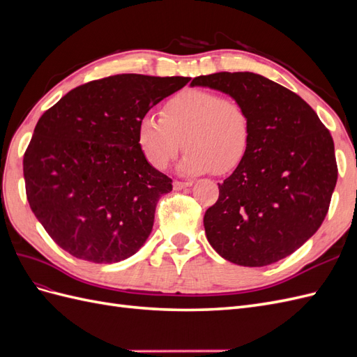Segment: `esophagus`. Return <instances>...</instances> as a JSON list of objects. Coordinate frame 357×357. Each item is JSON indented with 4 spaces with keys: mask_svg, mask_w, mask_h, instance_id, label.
<instances>
[{
    "mask_svg": "<svg viewBox=\"0 0 357 357\" xmlns=\"http://www.w3.org/2000/svg\"><path fill=\"white\" fill-rule=\"evenodd\" d=\"M192 186V181H174V189L176 190H181Z\"/></svg>",
    "mask_w": 357,
    "mask_h": 357,
    "instance_id": "obj_1",
    "label": "esophagus"
}]
</instances>
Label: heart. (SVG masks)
Masks as SVG:
<instances>
[{"label": "heart", "instance_id": "heart-1", "mask_svg": "<svg viewBox=\"0 0 357 357\" xmlns=\"http://www.w3.org/2000/svg\"><path fill=\"white\" fill-rule=\"evenodd\" d=\"M250 116L243 102L205 89H185L162 105L160 119L144 116L137 142L150 165L165 169L181 149L178 171L199 176L228 174L241 164L250 144Z\"/></svg>", "mask_w": 357, "mask_h": 357}]
</instances>
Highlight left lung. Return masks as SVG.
<instances>
[{"label": "left lung", "mask_w": 357, "mask_h": 357, "mask_svg": "<svg viewBox=\"0 0 357 357\" xmlns=\"http://www.w3.org/2000/svg\"><path fill=\"white\" fill-rule=\"evenodd\" d=\"M238 100L250 116V144L219 199L205 211L211 247L241 266H265L294 253L325 220L338 168L333 139L299 95L255 73L199 75Z\"/></svg>", "instance_id": "left-lung-1"}]
</instances>
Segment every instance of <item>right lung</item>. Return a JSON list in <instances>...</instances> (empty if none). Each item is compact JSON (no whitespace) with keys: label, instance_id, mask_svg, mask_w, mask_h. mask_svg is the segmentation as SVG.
<instances>
[{"label":"right lung","instance_id":"1","mask_svg":"<svg viewBox=\"0 0 357 357\" xmlns=\"http://www.w3.org/2000/svg\"><path fill=\"white\" fill-rule=\"evenodd\" d=\"M189 80L110 75L70 91L40 117L24 156L26 198L71 256L114 264L144 245L172 180L146 160L137 128Z\"/></svg>","mask_w":357,"mask_h":357}]
</instances>
